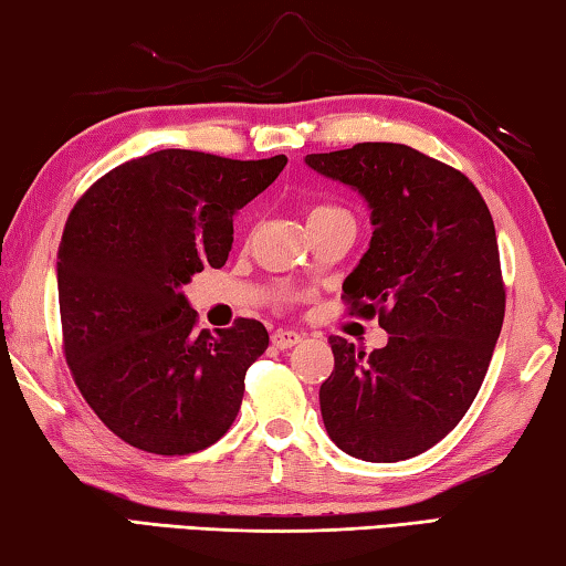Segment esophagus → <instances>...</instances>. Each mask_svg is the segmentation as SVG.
<instances>
[{"instance_id":"1","label":"esophagus","mask_w":566,"mask_h":566,"mask_svg":"<svg viewBox=\"0 0 566 566\" xmlns=\"http://www.w3.org/2000/svg\"><path fill=\"white\" fill-rule=\"evenodd\" d=\"M304 339V334H300V332H294V329H276L274 334H272V344L276 349H292V347H296V344H300Z\"/></svg>"}]
</instances>
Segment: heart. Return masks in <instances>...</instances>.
Here are the masks:
<instances>
[{
  "instance_id": "1",
  "label": "heart",
  "mask_w": 566,
  "mask_h": 566,
  "mask_svg": "<svg viewBox=\"0 0 566 566\" xmlns=\"http://www.w3.org/2000/svg\"><path fill=\"white\" fill-rule=\"evenodd\" d=\"M334 212H344V209H337V207H314L312 212H310V217H306V222H310V219L324 217V214H334Z\"/></svg>"
}]
</instances>
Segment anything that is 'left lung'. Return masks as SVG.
<instances>
[{
	"label": "left lung",
	"mask_w": 566,
	"mask_h": 566,
	"mask_svg": "<svg viewBox=\"0 0 566 566\" xmlns=\"http://www.w3.org/2000/svg\"><path fill=\"white\" fill-rule=\"evenodd\" d=\"M304 165L367 202L375 232L342 290L389 334L371 354L329 339L324 427L342 452L401 462L452 432L492 361L504 322L492 214L462 171L407 145L364 142Z\"/></svg>",
	"instance_id": "obj_1"
}]
</instances>
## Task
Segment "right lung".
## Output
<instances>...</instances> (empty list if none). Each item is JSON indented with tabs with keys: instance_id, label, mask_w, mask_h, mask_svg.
<instances>
[{
	"instance_id": "obj_1",
	"label": "right lung",
	"mask_w": 566,
	"mask_h": 566,
	"mask_svg": "<svg viewBox=\"0 0 566 566\" xmlns=\"http://www.w3.org/2000/svg\"><path fill=\"white\" fill-rule=\"evenodd\" d=\"M284 165V155L159 149L114 167L74 205L56 252L66 364L87 405L132 447L191 454L232 427L270 334L256 319L199 332L181 286L227 262L234 214Z\"/></svg>"
}]
</instances>
